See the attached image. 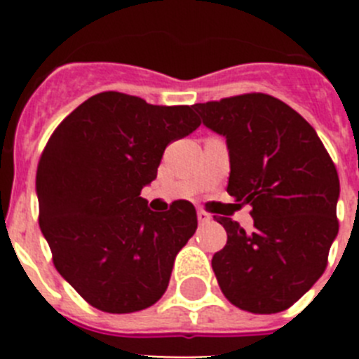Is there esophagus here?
<instances>
[{
    "label": "esophagus",
    "mask_w": 359,
    "mask_h": 359,
    "mask_svg": "<svg viewBox=\"0 0 359 359\" xmlns=\"http://www.w3.org/2000/svg\"><path fill=\"white\" fill-rule=\"evenodd\" d=\"M198 221L201 224H205V223H210L212 217H210V214H207L205 210H198Z\"/></svg>",
    "instance_id": "obj_1"
}]
</instances>
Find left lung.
I'll return each instance as SVG.
<instances>
[{
	"label": "left lung",
	"mask_w": 359,
	"mask_h": 359,
	"mask_svg": "<svg viewBox=\"0 0 359 359\" xmlns=\"http://www.w3.org/2000/svg\"><path fill=\"white\" fill-rule=\"evenodd\" d=\"M192 107L226 138L228 194L252 207V231L219 217L228 236L212 259L219 287L250 313L287 309L322 277L338 236L334 163L315 129L275 97L248 93Z\"/></svg>",
	"instance_id": "1"
}]
</instances>
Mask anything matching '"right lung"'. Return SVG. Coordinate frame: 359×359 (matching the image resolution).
Listing matches in <instances>:
<instances>
[{
    "label": "right lung",
    "mask_w": 359,
    "mask_h": 359,
    "mask_svg": "<svg viewBox=\"0 0 359 359\" xmlns=\"http://www.w3.org/2000/svg\"><path fill=\"white\" fill-rule=\"evenodd\" d=\"M192 106H152L104 91L61 122L39 160V226L53 264L86 302L106 313L156 304L177 252L194 236L192 203L152 212L142 189L165 147L199 128Z\"/></svg>",
    "instance_id": "right-lung-1"
}]
</instances>
